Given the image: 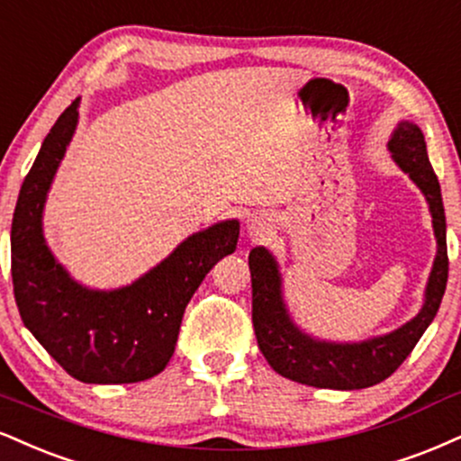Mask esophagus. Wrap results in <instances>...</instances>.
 Wrapping results in <instances>:
<instances>
[{
	"label": "esophagus",
	"instance_id": "obj_1",
	"mask_svg": "<svg viewBox=\"0 0 461 461\" xmlns=\"http://www.w3.org/2000/svg\"><path fill=\"white\" fill-rule=\"evenodd\" d=\"M268 221H266V216H262V214H251L249 216V221H247V231H249V236L251 238H262V236H266L268 234Z\"/></svg>",
	"mask_w": 461,
	"mask_h": 461
}]
</instances>
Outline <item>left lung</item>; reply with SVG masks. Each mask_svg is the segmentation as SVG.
<instances>
[{
	"label": "left lung",
	"instance_id": "obj_1",
	"mask_svg": "<svg viewBox=\"0 0 461 461\" xmlns=\"http://www.w3.org/2000/svg\"><path fill=\"white\" fill-rule=\"evenodd\" d=\"M393 158L417 182L429 202L434 231L438 238V255L431 268L425 292V304L420 313L391 335L365 343H324L303 335L292 324L284 301H281L279 270L273 255L264 247H255L249 253L253 296V329L258 346L268 365L284 378L315 389H367L386 380L408 354L414 350L420 335L431 324L447 290L448 255H447V221L442 206L440 185L427 158L425 137L414 124H399L389 141Z\"/></svg>",
	"mask_w": 461,
	"mask_h": 461
}]
</instances>
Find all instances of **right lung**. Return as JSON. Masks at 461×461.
Instances as JSON below:
<instances>
[{"mask_svg":"<svg viewBox=\"0 0 461 461\" xmlns=\"http://www.w3.org/2000/svg\"><path fill=\"white\" fill-rule=\"evenodd\" d=\"M75 101L59 115L25 176L13 216V285L21 320L72 378L129 384L160 374L176 350L191 296L221 258L236 251L238 221L191 236L174 253L115 292L77 285L42 238V206L77 126Z\"/></svg>","mask_w":461,"mask_h":461,"instance_id":"obj_1","label":"right lung"}]
</instances>
